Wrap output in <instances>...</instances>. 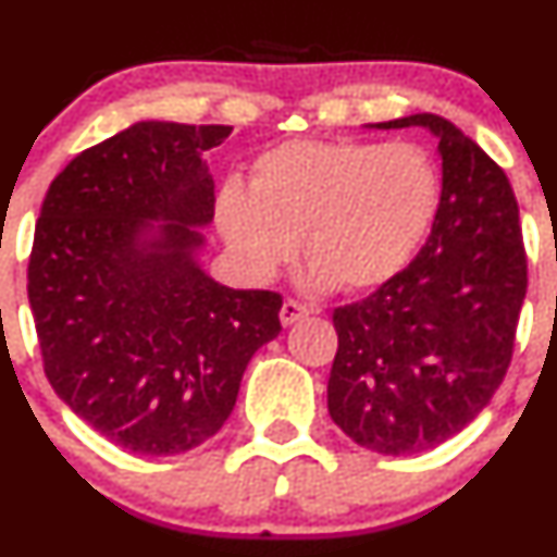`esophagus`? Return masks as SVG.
I'll return each mask as SVG.
<instances>
[{"label": "esophagus", "instance_id": "obj_1", "mask_svg": "<svg viewBox=\"0 0 557 557\" xmlns=\"http://www.w3.org/2000/svg\"><path fill=\"white\" fill-rule=\"evenodd\" d=\"M310 312H312L310 307L301 305V301L285 299L283 307H280V320H283V325H290V323H296V320L307 318V314H310Z\"/></svg>", "mask_w": 557, "mask_h": 557}]
</instances>
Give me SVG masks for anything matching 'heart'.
Returning a JSON list of instances; mask_svg holds the SVG:
<instances>
[{
    "label": "heart",
    "instance_id": "b5f03b06",
    "mask_svg": "<svg viewBox=\"0 0 557 557\" xmlns=\"http://www.w3.org/2000/svg\"><path fill=\"white\" fill-rule=\"evenodd\" d=\"M440 177L420 148L358 139H288L250 166V190L226 183L218 223L247 272L267 277L301 237L318 283L377 288L429 234Z\"/></svg>",
    "mask_w": 557,
    "mask_h": 557
}]
</instances>
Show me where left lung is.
Segmentation results:
<instances>
[{"instance_id": "1", "label": "left lung", "mask_w": 557, "mask_h": 557, "mask_svg": "<svg viewBox=\"0 0 557 557\" xmlns=\"http://www.w3.org/2000/svg\"><path fill=\"white\" fill-rule=\"evenodd\" d=\"M440 137L442 196L418 256L336 307L329 412L356 445L407 455L471 423L512 363L528 288L518 199L502 166L434 112L377 123Z\"/></svg>"}]
</instances>
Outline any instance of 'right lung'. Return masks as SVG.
Instances as JSON below:
<instances>
[{"label":"right lung","instance_id":"1","mask_svg":"<svg viewBox=\"0 0 557 557\" xmlns=\"http://www.w3.org/2000/svg\"><path fill=\"white\" fill-rule=\"evenodd\" d=\"M232 126L139 121L50 183L29 256L42 369L112 445L177 455L218 434L252 352L283 331L274 290H234L196 263L215 215L201 153ZM148 220H164L152 232Z\"/></svg>","mask_w":557,"mask_h":557}]
</instances>
